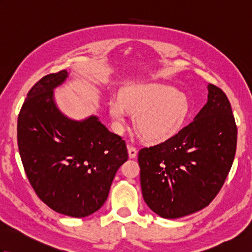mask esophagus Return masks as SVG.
<instances>
[{
  "label": "esophagus",
  "mask_w": 252,
  "mask_h": 252,
  "mask_svg": "<svg viewBox=\"0 0 252 252\" xmlns=\"http://www.w3.org/2000/svg\"><path fill=\"white\" fill-rule=\"evenodd\" d=\"M127 151H129V157L135 158L137 155V148L133 145H127Z\"/></svg>",
  "instance_id": "34e87169"
}]
</instances>
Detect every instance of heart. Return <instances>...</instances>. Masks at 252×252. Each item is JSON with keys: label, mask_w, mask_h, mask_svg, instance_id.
Listing matches in <instances>:
<instances>
[{"label": "heart", "mask_w": 252, "mask_h": 252, "mask_svg": "<svg viewBox=\"0 0 252 252\" xmlns=\"http://www.w3.org/2000/svg\"><path fill=\"white\" fill-rule=\"evenodd\" d=\"M189 110L185 94L158 83L127 87L121 91L120 99L109 103L110 115L118 125H125L127 112H133L136 130L152 142L164 141L176 134Z\"/></svg>", "instance_id": "heart-1"}]
</instances>
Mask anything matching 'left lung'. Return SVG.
<instances>
[{"instance_id": "1", "label": "left lung", "mask_w": 252, "mask_h": 252, "mask_svg": "<svg viewBox=\"0 0 252 252\" xmlns=\"http://www.w3.org/2000/svg\"><path fill=\"white\" fill-rule=\"evenodd\" d=\"M208 101L189 125L138 152L144 200L158 216L176 219L207 207L232 168L237 126L223 91L209 83Z\"/></svg>"}]
</instances>
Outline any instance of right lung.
Instances as JSON below:
<instances>
[{
	"label": "right lung",
	"mask_w": 252,
	"mask_h": 252,
	"mask_svg": "<svg viewBox=\"0 0 252 252\" xmlns=\"http://www.w3.org/2000/svg\"><path fill=\"white\" fill-rule=\"evenodd\" d=\"M66 78V70L50 73L30 89L18 115L17 142L37 197L62 215L84 218L104 205L129 155L126 141L96 117L73 121L57 109L53 89Z\"/></svg>",
	"instance_id": "right-lung-1"
}]
</instances>
